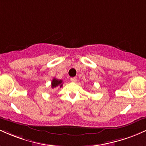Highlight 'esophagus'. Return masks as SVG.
Masks as SVG:
<instances>
[{"mask_svg": "<svg viewBox=\"0 0 146 146\" xmlns=\"http://www.w3.org/2000/svg\"><path fill=\"white\" fill-rule=\"evenodd\" d=\"M71 81L72 82H76L77 78H71Z\"/></svg>", "mask_w": 146, "mask_h": 146, "instance_id": "esophagus-1", "label": "esophagus"}]
</instances>
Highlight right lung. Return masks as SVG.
Returning <instances> with one entry per match:
<instances>
[{
	"instance_id": "add662e5",
	"label": "right lung",
	"mask_w": 146,
	"mask_h": 146,
	"mask_svg": "<svg viewBox=\"0 0 146 146\" xmlns=\"http://www.w3.org/2000/svg\"><path fill=\"white\" fill-rule=\"evenodd\" d=\"M62 80H58L56 78H53V80H52V82H51V88H56L57 86H59L61 88L62 86Z\"/></svg>"
}]
</instances>
